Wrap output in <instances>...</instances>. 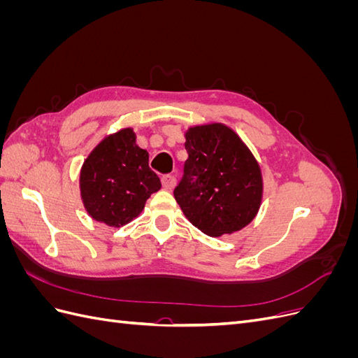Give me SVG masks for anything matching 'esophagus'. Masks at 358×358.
Instances as JSON below:
<instances>
[{
    "instance_id": "obj_1",
    "label": "esophagus",
    "mask_w": 358,
    "mask_h": 358,
    "mask_svg": "<svg viewBox=\"0 0 358 358\" xmlns=\"http://www.w3.org/2000/svg\"><path fill=\"white\" fill-rule=\"evenodd\" d=\"M161 183L162 187H164L166 189H173L176 185V178L173 175H164L161 178Z\"/></svg>"
}]
</instances>
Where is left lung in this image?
Returning <instances> with one entry per match:
<instances>
[{
  "label": "left lung",
  "mask_w": 358,
  "mask_h": 358,
  "mask_svg": "<svg viewBox=\"0 0 358 358\" xmlns=\"http://www.w3.org/2000/svg\"><path fill=\"white\" fill-rule=\"evenodd\" d=\"M185 138L188 159L175 188L183 215L210 237L245 229L263 200V175L254 154L221 122L189 127Z\"/></svg>",
  "instance_id": "left-lung-1"
}]
</instances>
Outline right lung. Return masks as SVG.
<instances>
[{"mask_svg": "<svg viewBox=\"0 0 358 358\" xmlns=\"http://www.w3.org/2000/svg\"><path fill=\"white\" fill-rule=\"evenodd\" d=\"M79 187L91 218L117 229L142 213L161 182L149 169V154L136 145V133L128 127L106 136L91 150L80 169Z\"/></svg>", "mask_w": 358, "mask_h": 358, "instance_id": "add662e5", "label": "right lung"}]
</instances>
